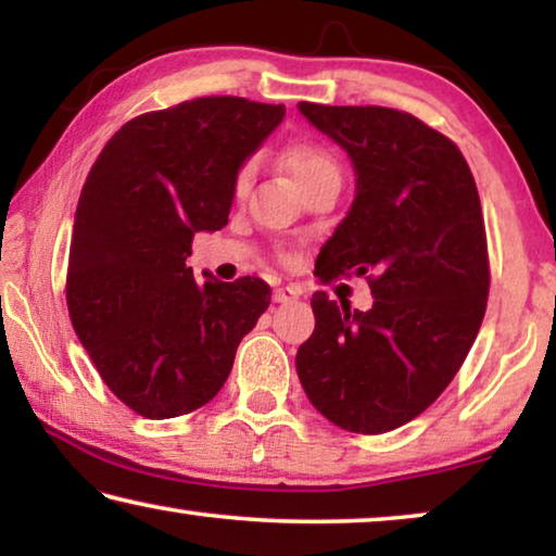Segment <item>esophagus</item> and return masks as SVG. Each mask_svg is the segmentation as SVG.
Listing matches in <instances>:
<instances>
[{"mask_svg": "<svg viewBox=\"0 0 556 556\" xmlns=\"http://www.w3.org/2000/svg\"><path fill=\"white\" fill-rule=\"evenodd\" d=\"M299 299V291H295V288H291V286H280V288H276V291H273V301L276 303H288V301H295Z\"/></svg>", "mask_w": 556, "mask_h": 556, "instance_id": "1", "label": "esophagus"}]
</instances>
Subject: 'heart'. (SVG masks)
Returning <instances> with one entry per match:
<instances>
[{
	"label": "heart",
	"instance_id": "1",
	"mask_svg": "<svg viewBox=\"0 0 556 556\" xmlns=\"http://www.w3.org/2000/svg\"><path fill=\"white\" fill-rule=\"evenodd\" d=\"M283 164L288 166V172L293 174L295 185L301 189L314 185L316 179L329 177V174H339V164L337 159L331 156L329 149H324L321 143L303 139L291 141L283 149ZM250 177H253V162L240 164L238 174H235V192H245Z\"/></svg>",
	"mask_w": 556,
	"mask_h": 556
}]
</instances>
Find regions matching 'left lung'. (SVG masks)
Returning a JSON list of instances; mask_svg holds the SVG:
<instances>
[{
    "instance_id": "left-lung-1",
    "label": "left lung",
    "mask_w": 556,
    "mask_h": 556,
    "mask_svg": "<svg viewBox=\"0 0 556 556\" xmlns=\"http://www.w3.org/2000/svg\"><path fill=\"white\" fill-rule=\"evenodd\" d=\"M299 109L356 172L352 210L318 253L316 276H364L375 306L352 311L316 291V329L295 369L326 420L379 435L425 413L478 337L491 286L481 200L460 149L413 113Z\"/></svg>"
}]
</instances>
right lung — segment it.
I'll use <instances>...</instances> for the list:
<instances>
[{"mask_svg": "<svg viewBox=\"0 0 556 556\" xmlns=\"http://www.w3.org/2000/svg\"><path fill=\"white\" fill-rule=\"evenodd\" d=\"M286 105L207 96L141 113L90 166L67 257V314L105 387L136 415L207 405L270 303L261 278L200 283L194 232L223 230L235 174Z\"/></svg>", "mask_w": 556, "mask_h": 556, "instance_id": "1", "label": "right lung"}]
</instances>
